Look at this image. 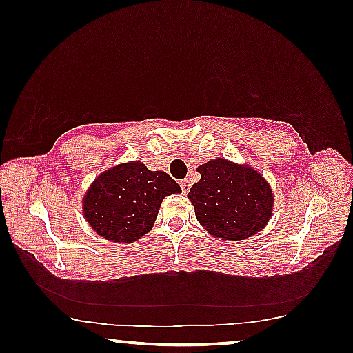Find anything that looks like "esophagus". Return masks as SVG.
I'll use <instances>...</instances> for the list:
<instances>
[{
	"instance_id": "1",
	"label": "esophagus",
	"mask_w": 353,
	"mask_h": 353,
	"mask_svg": "<svg viewBox=\"0 0 353 353\" xmlns=\"http://www.w3.org/2000/svg\"><path fill=\"white\" fill-rule=\"evenodd\" d=\"M181 188H182V193L187 194L190 191V181L188 179H183V181H181Z\"/></svg>"
}]
</instances>
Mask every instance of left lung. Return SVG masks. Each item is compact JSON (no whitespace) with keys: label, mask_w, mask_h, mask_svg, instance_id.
Here are the masks:
<instances>
[{"label":"left lung","mask_w":353,"mask_h":353,"mask_svg":"<svg viewBox=\"0 0 353 353\" xmlns=\"http://www.w3.org/2000/svg\"><path fill=\"white\" fill-rule=\"evenodd\" d=\"M201 181L190 188L188 199L196 219L218 240H246L272 216L274 193L260 171L248 163L218 157L201 165Z\"/></svg>","instance_id":"8db88e82"}]
</instances>
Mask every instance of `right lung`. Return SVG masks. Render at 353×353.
I'll return each mask as SVG.
<instances>
[{"mask_svg": "<svg viewBox=\"0 0 353 353\" xmlns=\"http://www.w3.org/2000/svg\"><path fill=\"white\" fill-rule=\"evenodd\" d=\"M181 191L166 172L151 171L132 160L94 179L82 199V213L99 236L113 243H134L152 229L166 196Z\"/></svg>", "mask_w": 353, "mask_h": 353, "instance_id": "right-lung-1", "label": "right lung"}]
</instances>
